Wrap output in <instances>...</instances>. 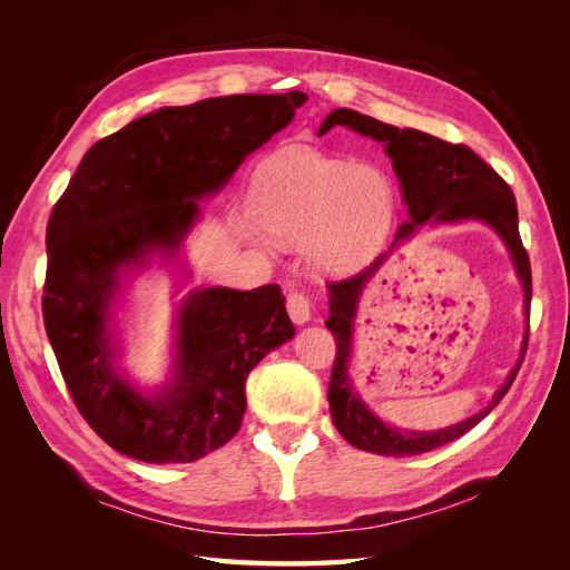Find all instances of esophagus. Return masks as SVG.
Listing matches in <instances>:
<instances>
[{
    "label": "esophagus",
    "mask_w": 570,
    "mask_h": 570,
    "mask_svg": "<svg viewBox=\"0 0 570 570\" xmlns=\"http://www.w3.org/2000/svg\"><path fill=\"white\" fill-rule=\"evenodd\" d=\"M285 306H287L289 318L295 321L297 325H302V323H306L308 318H312V302H308V297L304 295V292H289Z\"/></svg>",
    "instance_id": "1"
}]
</instances>
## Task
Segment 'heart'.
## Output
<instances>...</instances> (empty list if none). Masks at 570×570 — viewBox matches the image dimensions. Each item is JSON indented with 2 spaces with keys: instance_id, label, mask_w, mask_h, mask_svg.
Instances as JSON below:
<instances>
[{
  "instance_id": "obj_1",
  "label": "heart",
  "mask_w": 570,
  "mask_h": 570,
  "mask_svg": "<svg viewBox=\"0 0 570 570\" xmlns=\"http://www.w3.org/2000/svg\"><path fill=\"white\" fill-rule=\"evenodd\" d=\"M249 212L273 237L289 243L308 237L316 266L342 271L381 247L392 223L394 193L381 168L297 154L258 168Z\"/></svg>"
}]
</instances>
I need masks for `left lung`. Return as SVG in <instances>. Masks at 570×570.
<instances>
[{"label": "left lung", "mask_w": 570, "mask_h": 570, "mask_svg": "<svg viewBox=\"0 0 570 570\" xmlns=\"http://www.w3.org/2000/svg\"><path fill=\"white\" fill-rule=\"evenodd\" d=\"M335 126H347L361 135H368L377 142H385V149L392 159L394 174L402 180L404 202L409 206V218L402 220L400 230L394 235L392 247L400 239L409 237L413 230L428 220H459V218H480L504 237L507 247L511 249L515 271H519L523 289H525V312L530 314L532 297V273L530 256L523 247L519 233V209H515V197L509 183L497 174V170L480 159L478 154L465 147L440 140L435 135H428L413 128H394L381 124L371 116H364L352 109H335L323 120L318 135L327 132ZM390 247V249H392ZM385 254L375 256L373 262L350 278L333 281L327 285L331 289V318L325 321L327 331L335 337V361L331 373V385H327V402H331L333 423L340 435L354 444L356 450H364L381 456H416L423 452H433L438 446L454 442L463 433H469L488 413L502 402L511 383L519 375L523 356L528 350V335L523 342L521 361L511 371L509 381L494 394L488 409H482L478 416L456 423L452 428L438 430V433H406L377 421L373 413L358 402L352 392L347 377L350 361V340H352V318L356 299L361 295L371 275L385 262Z\"/></svg>", "instance_id": "1"}]
</instances>
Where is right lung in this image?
Returning a JSON list of instances; mask_svg holds the SVG:
<instances>
[{
	"label": "right lung",
	"mask_w": 570,
	"mask_h": 570,
	"mask_svg": "<svg viewBox=\"0 0 570 570\" xmlns=\"http://www.w3.org/2000/svg\"><path fill=\"white\" fill-rule=\"evenodd\" d=\"M304 92L230 95L132 120L85 154L47 223L45 331L80 416L116 452L187 463L235 438L247 375L295 335L278 285L193 292L178 316L176 383L142 396L111 368L107 312L120 266L170 249L197 202L283 130Z\"/></svg>",
	"instance_id": "add662e5"
}]
</instances>
